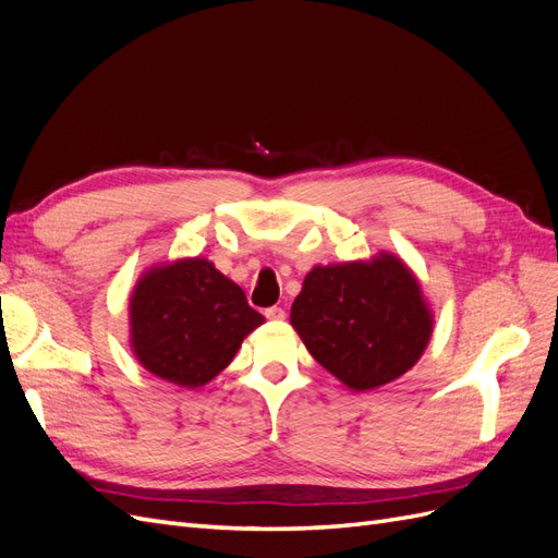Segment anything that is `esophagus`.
Segmentation results:
<instances>
[{"label": "esophagus", "mask_w": 558, "mask_h": 558, "mask_svg": "<svg viewBox=\"0 0 558 558\" xmlns=\"http://www.w3.org/2000/svg\"><path fill=\"white\" fill-rule=\"evenodd\" d=\"M265 316L269 318V320H283L286 318V310H281V307H267L265 310Z\"/></svg>", "instance_id": "esophagus-1"}]
</instances>
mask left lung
<instances>
[{"instance_id":"left-lung-1","label":"left lung","mask_w":558,"mask_h":558,"mask_svg":"<svg viewBox=\"0 0 558 558\" xmlns=\"http://www.w3.org/2000/svg\"><path fill=\"white\" fill-rule=\"evenodd\" d=\"M312 356L353 391L398 379L424 353L433 316L396 256L314 267L291 307Z\"/></svg>"}]
</instances>
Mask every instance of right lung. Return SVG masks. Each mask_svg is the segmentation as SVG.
<instances>
[{
  "mask_svg": "<svg viewBox=\"0 0 558 558\" xmlns=\"http://www.w3.org/2000/svg\"><path fill=\"white\" fill-rule=\"evenodd\" d=\"M263 320L240 286L205 258L148 269L130 298L134 356L183 388L205 386L228 367Z\"/></svg>",
  "mask_w": 558,
  "mask_h": 558,
  "instance_id": "right-lung-1",
  "label": "right lung"
}]
</instances>
